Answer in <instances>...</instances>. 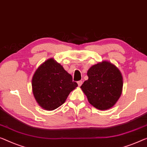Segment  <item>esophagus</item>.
Listing matches in <instances>:
<instances>
[{
    "mask_svg": "<svg viewBox=\"0 0 147 147\" xmlns=\"http://www.w3.org/2000/svg\"><path fill=\"white\" fill-rule=\"evenodd\" d=\"M78 86H80L81 85H82V80H79V81H78Z\"/></svg>",
    "mask_w": 147,
    "mask_h": 147,
    "instance_id": "obj_1",
    "label": "esophagus"
}]
</instances>
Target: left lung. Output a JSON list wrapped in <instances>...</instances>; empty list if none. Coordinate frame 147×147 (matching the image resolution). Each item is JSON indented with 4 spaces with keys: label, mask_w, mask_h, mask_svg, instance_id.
<instances>
[{
    "label": "left lung",
    "mask_w": 147,
    "mask_h": 147,
    "mask_svg": "<svg viewBox=\"0 0 147 147\" xmlns=\"http://www.w3.org/2000/svg\"><path fill=\"white\" fill-rule=\"evenodd\" d=\"M87 74L88 79L80 88L90 104L100 110L114 106L122 92L123 78L119 69L103 61L90 68Z\"/></svg>",
    "instance_id": "obj_1"
}]
</instances>
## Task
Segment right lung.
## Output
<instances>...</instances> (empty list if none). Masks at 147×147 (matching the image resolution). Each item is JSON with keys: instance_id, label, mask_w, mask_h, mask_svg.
Instances as JSON below:
<instances>
[{"instance_id": "add662e5", "label": "right lung", "mask_w": 147, "mask_h": 147, "mask_svg": "<svg viewBox=\"0 0 147 147\" xmlns=\"http://www.w3.org/2000/svg\"><path fill=\"white\" fill-rule=\"evenodd\" d=\"M78 86L73 77L53 59L36 70L32 78L33 93L39 106L47 110L61 106L72 90Z\"/></svg>"}]
</instances>
